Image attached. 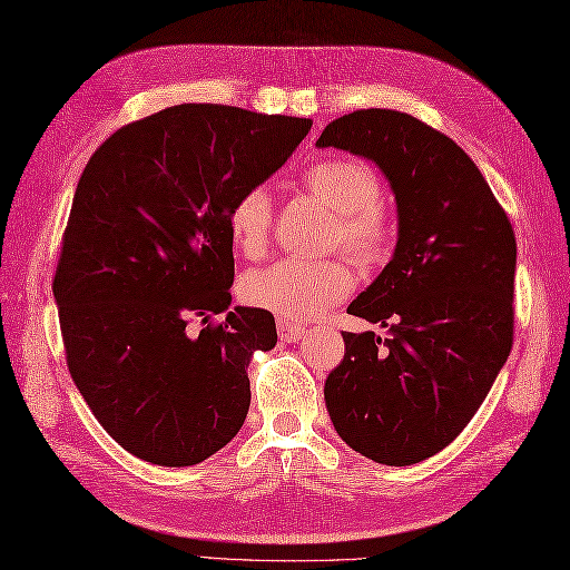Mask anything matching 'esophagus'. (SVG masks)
<instances>
[{"label":"esophagus","instance_id":"obj_1","mask_svg":"<svg viewBox=\"0 0 570 570\" xmlns=\"http://www.w3.org/2000/svg\"><path fill=\"white\" fill-rule=\"evenodd\" d=\"M276 327H279L282 342H298V340L305 337V327H303V325H296V323H291V320L279 317V320H276Z\"/></svg>","mask_w":570,"mask_h":570}]
</instances>
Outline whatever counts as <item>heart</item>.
<instances>
[{
  "instance_id": "b5f03b06",
  "label": "heart",
  "mask_w": 570,
  "mask_h": 570,
  "mask_svg": "<svg viewBox=\"0 0 570 570\" xmlns=\"http://www.w3.org/2000/svg\"><path fill=\"white\" fill-rule=\"evenodd\" d=\"M308 193L337 214L330 233L332 250H342L356 265L371 267L390 255L392 216L383 207V180L363 158L337 156L313 164L301 178ZM274 222V199L265 185L245 187L226 212L230 240L245 257L267 250ZM354 274L344 259H279L265 269L247 272L240 298L284 320H311L346 298Z\"/></svg>"
}]
</instances>
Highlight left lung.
Segmentation results:
<instances>
[{
	"label": "left lung",
	"mask_w": 570,
	"mask_h": 570,
	"mask_svg": "<svg viewBox=\"0 0 570 570\" xmlns=\"http://www.w3.org/2000/svg\"><path fill=\"white\" fill-rule=\"evenodd\" d=\"M317 146L375 160L400 216L395 255L346 308L390 337L342 332L327 412L363 458L414 464L455 441L510 354L515 233L474 160L412 115L354 110Z\"/></svg>",
	"instance_id": "1"
}]
</instances>
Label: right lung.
<instances>
[{"instance_id": "right-lung-1", "label": "right lung", "mask_w": 570, "mask_h": 570, "mask_svg": "<svg viewBox=\"0 0 570 570\" xmlns=\"http://www.w3.org/2000/svg\"><path fill=\"white\" fill-rule=\"evenodd\" d=\"M311 120L185 104L120 127L86 164L52 291L67 366L135 458L189 466L236 435L274 315L230 305V202L279 170ZM193 316L203 327L189 331Z\"/></svg>"}]
</instances>
